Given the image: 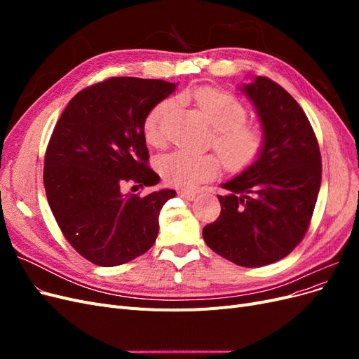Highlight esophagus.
Wrapping results in <instances>:
<instances>
[{
    "instance_id": "34e87169",
    "label": "esophagus",
    "mask_w": 359,
    "mask_h": 359,
    "mask_svg": "<svg viewBox=\"0 0 359 359\" xmlns=\"http://www.w3.org/2000/svg\"><path fill=\"white\" fill-rule=\"evenodd\" d=\"M178 194H180V198L186 199V201H193L194 198H196V191H190V190H180Z\"/></svg>"
}]
</instances>
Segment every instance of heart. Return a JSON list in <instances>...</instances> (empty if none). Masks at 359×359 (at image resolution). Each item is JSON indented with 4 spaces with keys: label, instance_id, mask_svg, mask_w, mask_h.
<instances>
[{
    "label": "heart",
    "instance_id": "obj_1",
    "mask_svg": "<svg viewBox=\"0 0 359 359\" xmlns=\"http://www.w3.org/2000/svg\"><path fill=\"white\" fill-rule=\"evenodd\" d=\"M191 97L215 130L212 145L224 166L229 170H243L252 166L264 149V135L259 128L244 124L247 121L244 104L232 94L210 86L196 90ZM173 104L175 102L166 99L147 115L144 137L149 145L161 147L165 144L163 123ZM157 168L169 186L193 189L201 182L212 180L220 170V161L212 154L177 149L160 157Z\"/></svg>",
    "mask_w": 359,
    "mask_h": 359
}]
</instances>
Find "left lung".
Segmentation results:
<instances>
[{"label":"left lung","instance_id":"8db88e82","mask_svg":"<svg viewBox=\"0 0 359 359\" xmlns=\"http://www.w3.org/2000/svg\"><path fill=\"white\" fill-rule=\"evenodd\" d=\"M253 103L264 149L252 166L222 184L220 217L202 231L208 247L256 268L287 256L306 235L322 181L318 139L297 100L264 76L238 86Z\"/></svg>","mask_w":359,"mask_h":359}]
</instances>
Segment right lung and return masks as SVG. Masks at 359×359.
Returning a JSON list of instances; mask_svg holds the SVG:
<instances>
[{
  "label": "right lung",
  "mask_w": 359,
  "mask_h": 359,
  "mask_svg": "<svg viewBox=\"0 0 359 359\" xmlns=\"http://www.w3.org/2000/svg\"><path fill=\"white\" fill-rule=\"evenodd\" d=\"M175 88L160 79L111 78L76 94L53 128L43 169L48 202L66 240L95 265H123L156 243L160 210L175 190L139 198L121 189L158 184L148 168L144 121Z\"/></svg>",
  "instance_id": "right-lung-1"
}]
</instances>
